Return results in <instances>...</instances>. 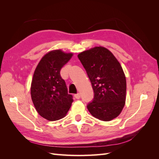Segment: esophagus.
I'll return each mask as SVG.
<instances>
[{
  "instance_id": "obj_1",
  "label": "esophagus",
  "mask_w": 159,
  "mask_h": 159,
  "mask_svg": "<svg viewBox=\"0 0 159 159\" xmlns=\"http://www.w3.org/2000/svg\"><path fill=\"white\" fill-rule=\"evenodd\" d=\"M75 98L77 99H79L80 98V94L78 93L75 95Z\"/></svg>"
}]
</instances>
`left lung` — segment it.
I'll use <instances>...</instances> for the list:
<instances>
[{"label":"left lung","instance_id":"8db88e82","mask_svg":"<svg viewBox=\"0 0 159 159\" xmlns=\"http://www.w3.org/2000/svg\"><path fill=\"white\" fill-rule=\"evenodd\" d=\"M92 85L94 98L89 113L101 121H109L121 113L125 104V75L116 57L106 48L95 46L78 54Z\"/></svg>","mask_w":159,"mask_h":159}]
</instances>
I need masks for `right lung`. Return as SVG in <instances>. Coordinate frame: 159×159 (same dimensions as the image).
<instances>
[{
    "mask_svg": "<svg viewBox=\"0 0 159 159\" xmlns=\"http://www.w3.org/2000/svg\"><path fill=\"white\" fill-rule=\"evenodd\" d=\"M73 55L60 49L50 51L42 57L34 73L30 88L32 102L38 113L48 121L64 118L73 102L60 76L61 68Z\"/></svg>",
    "mask_w": 159,
    "mask_h": 159,
    "instance_id": "obj_1",
    "label": "right lung"
}]
</instances>
